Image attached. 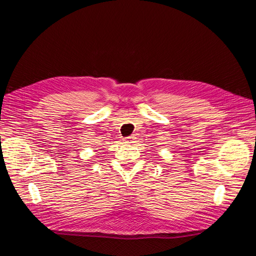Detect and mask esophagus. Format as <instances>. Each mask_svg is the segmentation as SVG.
I'll use <instances>...</instances> for the list:
<instances>
[{
	"instance_id": "34e87169",
	"label": "esophagus",
	"mask_w": 256,
	"mask_h": 256,
	"mask_svg": "<svg viewBox=\"0 0 256 256\" xmlns=\"http://www.w3.org/2000/svg\"><path fill=\"white\" fill-rule=\"evenodd\" d=\"M135 140V138H134V136H128L126 140H128V143H132V140Z\"/></svg>"
}]
</instances>
